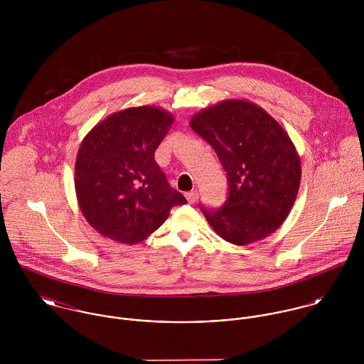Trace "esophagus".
Returning <instances> with one entry per match:
<instances>
[{
  "label": "esophagus",
  "instance_id": "obj_1",
  "mask_svg": "<svg viewBox=\"0 0 364 364\" xmlns=\"http://www.w3.org/2000/svg\"><path fill=\"white\" fill-rule=\"evenodd\" d=\"M185 198H186V200H188L191 205H193V203L198 200L199 193H198V192H188V193L185 195Z\"/></svg>",
  "mask_w": 364,
  "mask_h": 364
}]
</instances>
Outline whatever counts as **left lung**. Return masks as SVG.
Listing matches in <instances>:
<instances>
[{"instance_id":"8db88e82","label":"left lung","mask_w":364,"mask_h":364,"mask_svg":"<svg viewBox=\"0 0 364 364\" xmlns=\"http://www.w3.org/2000/svg\"><path fill=\"white\" fill-rule=\"evenodd\" d=\"M189 124L214 149L227 172L224 206L202 208L210 227L234 245L269 237L289 215L301 181L300 156L287 132L247 100L205 107Z\"/></svg>"}]
</instances>
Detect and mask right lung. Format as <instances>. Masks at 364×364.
Wrapping results in <instances>:
<instances>
[{"label":"right lung","instance_id":"add662e5","mask_svg":"<svg viewBox=\"0 0 364 364\" xmlns=\"http://www.w3.org/2000/svg\"><path fill=\"white\" fill-rule=\"evenodd\" d=\"M172 123V113L161 107H127L84 137L75 159V195L82 215L101 235L127 245L141 242L171 208L186 203L154 159Z\"/></svg>","mask_w":364,"mask_h":364}]
</instances>
